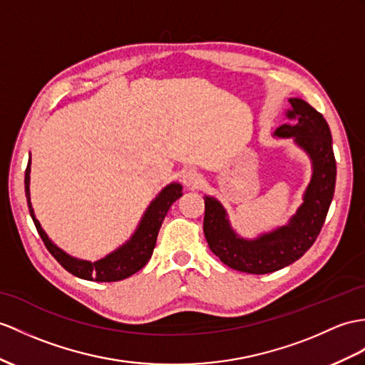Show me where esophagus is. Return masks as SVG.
Instances as JSON below:
<instances>
[{
	"label": "esophagus",
	"mask_w": 365,
	"mask_h": 365,
	"mask_svg": "<svg viewBox=\"0 0 365 365\" xmlns=\"http://www.w3.org/2000/svg\"><path fill=\"white\" fill-rule=\"evenodd\" d=\"M182 182H184V185L187 189H198L200 185H201V182H202V180H201V176L197 172L189 170L187 173L184 175Z\"/></svg>",
	"instance_id": "34e87169"
}]
</instances>
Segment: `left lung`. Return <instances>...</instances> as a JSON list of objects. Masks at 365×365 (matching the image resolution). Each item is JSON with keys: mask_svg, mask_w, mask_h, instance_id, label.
<instances>
[{"mask_svg": "<svg viewBox=\"0 0 365 365\" xmlns=\"http://www.w3.org/2000/svg\"><path fill=\"white\" fill-rule=\"evenodd\" d=\"M291 110L274 136L292 138L309 156L313 165L304 202L288 221L271 232L247 240L229 223L226 209L213 197H204V235L210 251L229 268L247 274H268L294 263L304 255L321 232L334 195L336 159L331 131L324 115L305 101L289 99Z\"/></svg>", "mask_w": 365, "mask_h": 365, "instance_id": "8db88e82", "label": "left lung"}]
</instances>
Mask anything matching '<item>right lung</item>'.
Returning <instances> with one entry per match:
<instances>
[{"label": "right lung", "instance_id": "add662e5", "mask_svg": "<svg viewBox=\"0 0 365 365\" xmlns=\"http://www.w3.org/2000/svg\"><path fill=\"white\" fill-rule=\"evenodd\" d=\"M31 158L28 167L24 172V192L28 198L29 213L34 220V225L37 227V232L41 237L46 250L54 255V259L63 266V268L78 279L91 280V282H118L130 277L139 269L144 268L150 257L153 254L158 232L161 229L163 221L167 215L168 209L172 204L182 195V185L178 182H172L158 193V197L150 202L144 217H142L135 234L131 235L127 243H123L118 250L111 254L105 255L103 259L97 262L80 260L76 257H71L63 250H60L57 245L51 242V238L44 232L40 221L35 218V213L31 204V192H29V181H31Z\"/></svg>", "mask_w": 365, "mask_h": 365}]
</instances>
